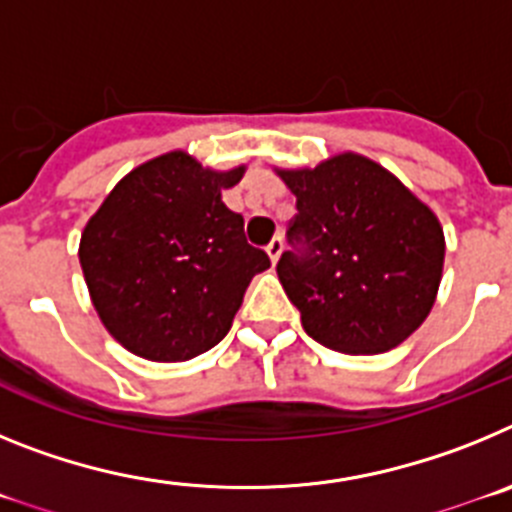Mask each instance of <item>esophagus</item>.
<instances>
[{
    "label": "esophagus",
    "instance_id": "34e87169",
    "mask_svg": "<svg viewBox=\"0 0 512 512\" xmlns=\"http://www.w3.org/2000/svg\"><path fill=\"white\" fill-rule=\"evenodd\" d=\"M282 248H284L282 238H274V241H271L269 246H266V253H269L271 264H277V261H279V256H282Z\"/></svg>",
    "mask_w": 512,
    "mask_h": 512
}]
</instances>
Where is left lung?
<instances>
[{
	"instance_id": "8db88e82",
	"label": "left lung",
	"mask_w": 512,
	"mask_h": 512,
	"mask_svg": "<svg viewBox=\"0 0 512 512\" xmlns=\"http://www.w3.org/2000/svg\"><path fill=\"white\" fill-rule=\"evenodd\" d=\"M297 197L279 282L302 328L341 354H382L423 325L443 277L436 212L392 171L354 151L274 169Z\"/></svg>"
}]
</instances>
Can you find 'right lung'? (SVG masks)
Returning <instances> with one entry per match:
<instances>
[{"label": "right lung", "mask_w": 512, "mask_h": 512, "mask_svg": "<svg viewBox=\"0 0 512 512\" xmlns=\"http://www.w3.org/2000/svg\"><path fill=\"white\" fill-rule=\"evenodd\" d=\"M246 166L217 171L187 151L135 166L81 230L79 264L99 320L130 354L189 361L225 338L251 279L269 269L223 202Z\"/></svg>", "instance_id": "add662e5"}]
</instances>
